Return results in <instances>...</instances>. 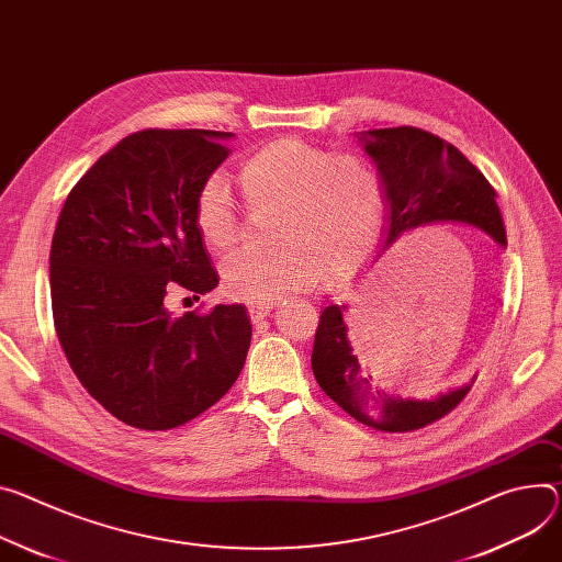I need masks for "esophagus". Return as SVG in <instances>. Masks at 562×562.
<instances>
[{"instance_id":"obj_1","label":"esophagus","mask_w":562,"mask_h":562,"mask_svg":"<svg viewBox=\"0 0 562 562\" xmlns=\"http://www.w3.org/2000/svg\"><path fill=\"white\" fill-rule=\"evenodd\" d=\"M273 310L271 302H258V304H248V316L252 323H260L265 321Z\"/></svg>"}]
</instances>
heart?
Instances as JSON below:
<instances>
[{
	"label": "heart",
	"instance_id": "heart-1",
	"mask_svg": "<svg viewBox=\"0 0 562 562\" xmlns=\"http://www.w3.org/2000/svg\"><path fill=\"white\" fill-rule=\"evenodd\" d=\"M248 206H278L276 248L237 252L222 267V289L239 302H273L312 291L325 278L340 282L361 269L385 217V188L361 155H331L302 138H278L239 166ZM192 222L211 250L239 237V215L226 181L209 177L196 190Z\"/></svg>",
	"mask_w": 562,
	"mask_h": 562
}]
</instances>
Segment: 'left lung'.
Here are the masks:
<instances>
[{
	"mask_svg": "<svg viewBox=\"0 0 562 562\" xmlns=\"http://www.w3.org/2000/svg\"><path fill=\"white\" fill-rule=\"evenodd\" d=\"M353 138L374 161L385 188V226L376 258L407 235L437 224L471 226L506 248L495 190L454 145L417 127L368 130L356 132ZM347 312V302L325 307L314 338L312 370L325 394L356 422L383 432L417 430L448 415L467 396L475 376L428 398L381 390L366 353H353Z\"/></svg>",
	"mask_w": 562,
	"mask_h": 562,
	"instance_id": "obj_1",
	"label": "left lung"
}]
</instances>
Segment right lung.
Returning a JSON list of instances; mask_svg holds the SVG:
<instances>
[{"label": "right lung", "mask_w": 562, "mask_h": 562, "mask_svg": "<svg viewBox=\"0 0 562 562\" xmlns=\"http://www.w3.org/2000/svg\"><path fill=\"white\" fill-rule=\"evenodd\" d=\"M235 134L145 130L100 157L69 192L50 244V300L67 361L127 426L177 428L237 381L250 345L244 304L172 318L166 286L220 284L192 222L199 186Z\"/></svg>", "instance_id": "right-lung-1"}]
</instances>
